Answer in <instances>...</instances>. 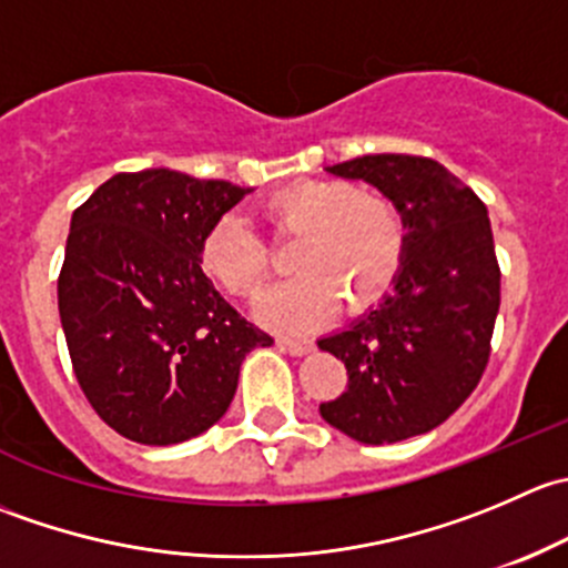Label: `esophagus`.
I'll list each match as a JSON object with an SVG mask.
<instances>
[{"instance_id":"esophagus-1","label":"esophagus","mask_w":568,"mask_h":568,"mask_svg":"<svg viewBox=\"0 0 568 568\" xmlns=\"http://www.w3.org/2000/svg\"><path fill=\"white\" fill-rule=\"evenodd\" d=\"M277 346L283 348V352H288L291 357H305V354L313 352L311 341H296V337H280Z\"/></svg>"}]
</instances>
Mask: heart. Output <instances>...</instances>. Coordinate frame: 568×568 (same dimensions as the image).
<instances>
[{
    "mask_svg": "<svg viewBox=\"0 0 568 568\" xmlns=\"http://www.w3.org/2000/svg\"><path fill=\"white\" fill-rule=\"evenodd\" d=\"M263 220L277 236H296V277L268 291L257 318L274 329H307L341 307L363 313L390 291L404 261L406 231L398 209L348 181H300L263 203ZM200 263L220 288L255 300L272 272V257L255 227L225 214L200 244Z\"/></svg>",
    "mask_w": 568,
    "mask_h": 568,
    "instance_id": "1",
    "label": "heart"
}]
</instances>
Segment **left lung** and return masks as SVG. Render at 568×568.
Instances as JSON below:
<instances>
[{
    "instance_id": "obj_1",
    "label": "left lung",
    "mask_w": 568,
    "mask_h": 568,
    "mask_svg": "<svg viewBox=\"0 0 568 568\" xmlns=\"http://www.w3.org/2000/svg\"><path fill=\"white\" fill-rule=\"evenodd\" d=\"M379 189L404 220V261L390 294L321 337L346 365V393L321 417L365 445L417 437L475 390L500 311V266L486 205L434 159L376 153L326 168Z\"/></svg>"
}]
</instances>
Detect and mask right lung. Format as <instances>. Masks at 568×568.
Instances as JSON below:
<instances>
[{
	"label": "right lung",
	"instance_id": "right-lung-1",
	"mask_svg": "<svg viewBox=\"0 0 568 568\" xmlns=\"http://www.w3.org/2000/svg\"><path fill=\"white\" fill-rule=\"evenodd\" d=\"M250 192L151 168L112 175L73 211L57 280L62 332L88 400L131 443L209 432L244 357L272 346L200 266L209 227Z\"/></svg>",
	"mask_w": 568,
	"mask_h": 568
}]
</instances>
